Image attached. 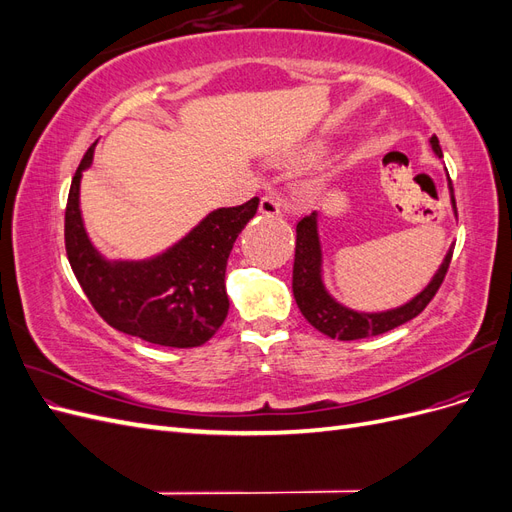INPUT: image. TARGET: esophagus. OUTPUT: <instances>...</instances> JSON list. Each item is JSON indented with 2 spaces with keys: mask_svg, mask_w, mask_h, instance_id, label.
<instances>
[{
  "mask_svg": "<svg viewBox=\"0 0 512 512\" xmlns=\"http://www.w3.org/2000/svg\"><path fill=\"white\" fill-rule=\"evenodd\" d=\"M260 213L265 215V218H280L282 215V205H280V200H277L273 194H267V196H262L260 198Z\"/></svg>",
  "mask_w": 512,
  "mask_h": 512,
  "instance_id": "1",
  "label": "esophagus"
}]
</instances>
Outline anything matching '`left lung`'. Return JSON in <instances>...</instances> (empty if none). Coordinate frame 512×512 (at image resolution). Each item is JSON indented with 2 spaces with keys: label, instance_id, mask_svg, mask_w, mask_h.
I'll list each match as a JSON object with an SVG mask.
<instances>
[{
  "label": "left lung",
  "instance_id": "left-lung-1",
  "mask_svg": "<svg viewBox=\"0 0 512 512\" xmlns=\"http://www.w3.org/2000/svg\"><path fill=\"white\" fill-rule=\"evenodd\" d=\"M431 151L442 158V149L438 136L429 138ZM448 192H451V207L457 218L455 207V194L453 183L448 177ZM453 247H448V252L442 260L438 271L433 273L429 284L414 294L410 301L399 307L382 309V312H361V309H352L337 301L329 292L327 284H324V252L320 241V213L314 211L297 224V250H294V267H292V294L297 301L301 314L305 320L312 324L314 329L324 333L331 339H342V342H352V339L374 337L391 331L395 327L416 318L427 307V303L436 297V292L444 280L446 269L451 265Z\"/></svg>",
  "mask_w": 512,
  "mask_h": 512
}]
</instances>
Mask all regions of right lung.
Segmentation results:
<instances>
[{"label":"right lung","instance_id":"right-lung-1","mask_svg":"<svg viewBox=\"0 0 512 512\" xmlns=\"http://www.w3.org/2000/svg\"><path fill=\"white\" fill-rule=\"evenodd\" d=\"M94 151L96 143L76 168L66 207V252L76 280L113 329L168 348L203 346L226 320V262L258 198L207 213L156 256L111 260L91 243L81 211V179Z\"/></svg>","mask_w":512,"mask_h":512}]
</instances>
